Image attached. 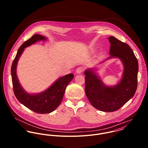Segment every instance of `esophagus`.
I'll return each mask as SVG.
<instances>
[{"instance_id":"obj_1","label":"esophagus","mask_w":148,"mask_h":148,"mask_svg":"<svg viewBox=\"0 0 148 148\" xmlns=\"http://www.w3.org/2000/svg\"><path fill=\"white\" fill-rule=\"evenodd\" d=\"M84 69V67H83V66H79V67L77 68V69H76V73H82L83 72Z\"/></svg>"}]
</instances>
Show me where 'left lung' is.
I'll use <instances>...</instances> for the list:
<instances>
[{"instance_id": "8db88e82", "label": "left lung", "mask_w": 148, "mask_h": 148, "mask_svg": "<svg viewBox=\"0 0 148 148\" xmlns=\"http://www.w3.org/2000/svg\"><path fill=\"white\" fill-rule=\"evenodd\" d=\"M108 59L117 58L122 61L124 70L118 84L107 86L91 69L85 71V92L92 106L106 112H114L124 106L134 95L137 88L138 61L130 46L113 36Z\"/></svg>"}]
</instances>
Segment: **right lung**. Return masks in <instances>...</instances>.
<instances>
[{"mask_svg": "<svg viewBox=\"0 0 148 148\" xmlns=\"http://www.w3.org/2000/svg\"><path fill=\"white\" fill-rule=\"evenodd\" d=\"M46 39L42 35L35 34L23 42L18 51L11 69L14 92L18 100L31 110L40 114L49 113L59 106L63 100L66 86L73 78L72 73L65 75L57 80L47 90L36 95H30L22 88L16 76L18 61L25 48L37 41Z\"/></svg>", "mask_w": 148, "mask_h": 148, "instance_id": "add662e5", "label": "right lung"}]
</instances>
